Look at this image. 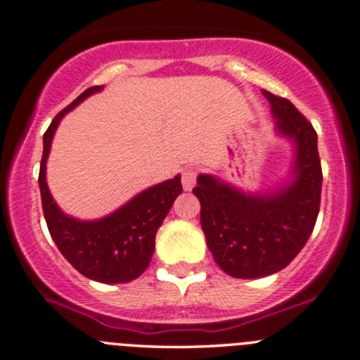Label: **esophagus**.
<instances>
[{
    "mask_svg": "<svg viewBox=\"0 0 360 360\" xmlns=\"http://www.w3.org/2000/svg\"><path fill=\"white\" fill-rule=\"evenodd\" d=\"M196 176H198V172H196L193 167L184 169L183 176H181V179H183L184 191H191L193 186H195V184H196Z\"/></svg>",
    "mask_w": 360,
    "mask_h": 360,
    "instance_id": "obj_1",
    "label": "esophagus"
}]
</instances>
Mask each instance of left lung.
<instances>
[{
	"label": "left lung",
	"instance_id": "left-lung-1",
	"mask_svg": "<svg viewBox=\"0 0 360 360\" xmlns=\"http://www.w3.org/2000/svg\"><path fill=\"white\" fill-rule=\"evenodd\" d=\"M276 135L290 140L295 157L283 186L244 193L210 174H200L201 229L220 270L234 278H259L283 270L313 232L321 200V162L313 124L287 98L263 90Z\"/></svg>",
	"mask_w": 360,
	"mask_h": 360
}]
</instances>
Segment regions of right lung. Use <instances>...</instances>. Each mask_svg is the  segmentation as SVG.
<instances>
[{
    "mask_svg": "<svg viewBox=\"0 0 360 360\" xmlns=\"http://www.w3.org/2000/svg\"><path fill=\"white\" fill-rule=\"evenodd\" d=\"M102 89V85L86 89L49 124L44 133L39 188L51 238L71 266L96 282L126 283L138 278L147 270L155 250L157 231L171 210L174 200L183 191V186L181 176H176L174 179H167L138 193L135 198L116 212L97 220L73 219L58 207L46 181V162L49 157L51 141L65 114Z\"/></svg>",
    "mask_w": 360,
    "mask_h": 360,
    "instance_id": "1",
    "label": "right lung"
}]
</instances>
